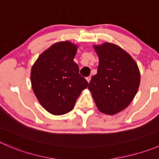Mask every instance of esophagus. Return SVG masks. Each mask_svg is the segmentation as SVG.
Segmentation results:
<instances>
[{"label": "esophagus", "instance_id": "esophagus-1", "mask_svg": "<svg viewBox=\"0 0 159 159\" xmlns=\"http://www.w3.org/2000/svg\"><path fill=\"white\" fill-rule=\"evenodd\" d=\"M86 80H87V81L88 82H90V80H91V77L90 76H89V77H87V78H86Z\"/></svg>", "mask_w": 159, "mask_h": 159}]
</instances>
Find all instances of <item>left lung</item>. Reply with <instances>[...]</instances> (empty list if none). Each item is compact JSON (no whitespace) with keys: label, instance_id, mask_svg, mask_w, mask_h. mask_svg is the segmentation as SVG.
I'll return each mask as SVG.
<instances>
[{"label":"left lung","instance_id":"8db88e82","mask_svg":"<svg viewBox=\"0 0 159 159\" xmlns=\"http://www.w3.org/2000/svg\"><path fill=\"white\" fill-rule=\"evenodd\" d=\"M93 48L98 57V70L88 89L98 110L114 115L126 109L136 95L139 68L132 57L116 44L103 43Z\"/></svg>","mask_w":159,"mask_h":159}]
</instances>
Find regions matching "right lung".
I'll list each match as a JSON object with an SVG mask.
<instances>
[{"label":"right lung","instance_id":"1","mask_svg":"<svg viewBox=\"0 0 159 159\" xmlns=\"http://www.w3.org/2000/svg\"><path fill=\"white\" fill-rule=\"evenodd\" d=\"M78 47L70 41L56 43L43 52L32 67L30 78L34 94L41 106L53 115L71 111L89 84L74 61Z\"/></svg>","mask_w":159,"mask_h":159}]
</instances>
